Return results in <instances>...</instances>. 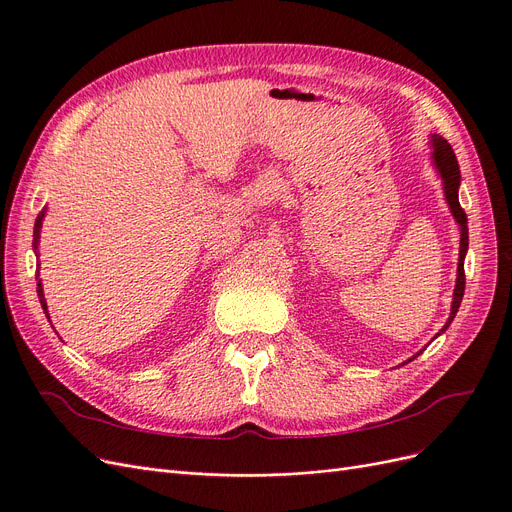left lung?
<instances>
[{"instance_id":"1","label":"left lung","mask_w":512,"mask_h":512,"mask_svg":"<svg viewBox=\"0 0 512 512\" xmlns=\"http://www.w3.org/2000/svg\"><path fill=\"white\" fill-rule=\"evenodd\" d=\"M430 145H432V162L434 166H437L439 175L443 179V189H445V200L451 208V215L453 219L458 221L460 225V259H458V278H456V289H453V301H451V314L447 318V323L441 331H445L451 320L456 318L458 314V308L462 304V297H464V287H466V276H464V257H466V251H468V219H466V213L464 208L460 206V200H458V189H460V166H458V160H456V154H453L451 145L439 137V135H432L430 137ZM441 335V333H439ZM420 354V352H418ZM415 354V356H418Z\"/></svg>"}]
</instances>
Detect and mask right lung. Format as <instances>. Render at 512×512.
<instances>
[{
    "label": "right lung",
    "mask_w": 512,
    "mask_h": 512,
    "mask_svg": "<svg viewBox=\"0 0 512 512\" xmlns=\"http://www.w3.org/2000/svg\"><path fill=\"white\" fill-rule=\"evenodd\" d=\"M44 215H46V208L44 211L37 215L35 219V225H33V249H35V257H40V253H37V246H40V232H42V221H44ZM40 276V274H37ZM37 297H40V304L44 308V312L48 314V306H46V297H44V289H42V280L37 282Z\"/></svg>",
    "instance_id": "1"
}]
</instances>
